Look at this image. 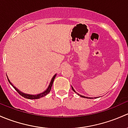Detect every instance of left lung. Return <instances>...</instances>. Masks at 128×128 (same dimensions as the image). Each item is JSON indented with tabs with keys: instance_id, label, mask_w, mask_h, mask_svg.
Segmentation results:
<instances>
[{
	"instance_id": "left-lung-1",
	"label": "left lung",
	"mask_w": 128,
	"mask_h": 128,
	"mask_svg": "<svg viewBox=\"0 0 128 128\" xmlns=\"http://www.w3.org/2000/svg\"><path fill=\"white\" fill-rule=\"evenodd\" d=\"M72 89H73V91H74V92H75L74 89H73V87H72ZM78 94V95H79V96H81V97H83V98H91V97H89V98H88V97H85V96H81V95H80V94Z\"/></svg>"
}]
</instances>
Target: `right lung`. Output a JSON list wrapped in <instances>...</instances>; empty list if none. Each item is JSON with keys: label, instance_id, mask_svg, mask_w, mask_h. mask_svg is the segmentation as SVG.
<instances>
[{"label": "right lung", "instance_id": "right-lung-1", "mask_svg": "<svg viewBox=\"0 0 128 128\" xmlns=\"http://www.w3.org/2000/svg\"><path fill=\"white\" fill-rule=\"evenodd\" d=\"M56 74H55L54 76H53V78H52V80H51L50 82L49 85H48V88H47V89H46V90H45L44 92H43L40 93V94H37V95L27 94H25V93L22 92H21L20 90H18V89H17V88H16V87H15L14 85H13L12 83V82L10 81V80H9V79H8V76H6V77H7L8 81V82H10V84H11V85L13 87H14V89H15V90H16V91L18 92V93H19V94L21 95V96H22V97H24V98H28V99H38V98H41V97H44V96H46V95L48 94L50 92V90H51V88H52V84H53L54 81V79L55 78V76H56Z\"/></svg>", "mask_w": 128, "mask_h": 128}]
</instances>
